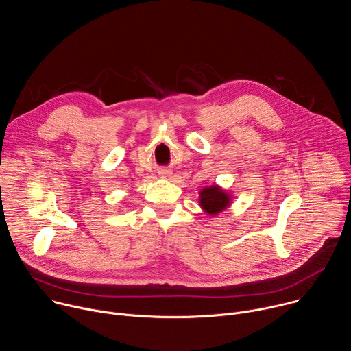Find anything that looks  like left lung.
Wrapping results in <instances>:
<instances>
[{"mask_svg": "<svg viewBox=\"0 0 351 351\" xmlns=\"http://www.w3.org/2000/svg\"><path fill=\"white\" fill-rule=\"evenodd\" d=\"M202 198H199V204H202L203 210L211 215H215L225 210V207L229 204V197L225 194L219 187L211 186L208 189H204L199 193Z\"/></svg>", "mask_w": 351, "mask_h": 351, "instance_id": "8db88e82", "label": "left lung"}]
</instances>
